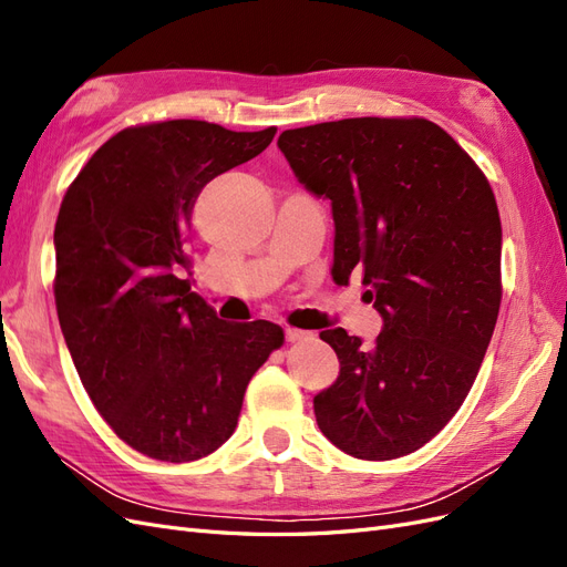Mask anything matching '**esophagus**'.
Returning a JSON list of instances; mask_svg holds the SVG:
<instances>
[{"label":"esophagus","instance_id":"obj_1","mask_svg":"<svg viewBox=\"0 0 567 567\" xmlns=\"http://www.w3.org/2000/svg\"><path fill=\"white\" fill-rule=\"evenodd\" d=\"M284 333H286V340H288V342H298V340H307V338H310V333H307V331L290 329V326H288V329H286Z\"/></svg>","mask_w":567,"mask_h":567}]
</instances>
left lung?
Instances as JSON below:
<instances>
[{
  "label": "left lung",
  "instance_id": "1",
  "mask_svg": "<svg viewBox=\"0 0 567 567\" xmlns=\"http://www.w3.org/2000/svg\"><path fill=\"white\" fill-rule=\"evenodd\" d=\"M298 182L331 200L333 281L362 274L383 319L371 348L321 331L340 373L315 394L338 450L388 461L421 450L483 364L502 302V219L487 177L423 117H348L286 130Z\"/></svg>",
  "mask_w": 567,
  "mask_h": 567
}]
</instances>
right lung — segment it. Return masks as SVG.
<instances>
[{
  "label": "right lung",
  "mask_w": 567,
  "mask_h": 567,
  "mask_svg": "<svg viewBox=\"0 0 567 567\" xmlns=\"http://www.w3.org/2000/svg\"><path fill=\"white\" fill-rule=\"evenodd\" d=\"M277 127L203 120L127 127L68 188L56 229V312L99 414L132 450L186 463L225 444L281 326L217 319L192 290L186 236L203 186L248 163Z\"/></svg>",
  "instance_id": "1"
}]
</instances>
